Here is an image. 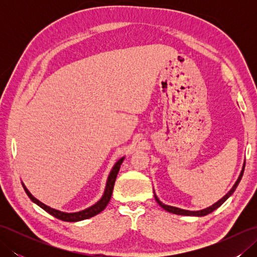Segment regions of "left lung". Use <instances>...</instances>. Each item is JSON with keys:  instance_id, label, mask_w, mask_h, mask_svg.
Returning <instances> with one entry per match:
<instances>
[{"instance_id": "left-lung-1", "label": "left lung", "mask_w": 257, "mask_h": 257, "mask_svg": "<svg viewBox=\"0 0 257 257\" xmlns=\"http://www.w3.org/2000/svg\"><path fill=\"white\" fill-rule=\"evenodd\" d=\"M244 168H245V161H244V163H243V168H242V170H241V173H239V176H238V178H237V180L235 181V183H234V185L233 187L231 188V190L228 191V192L223 196L222 199H220L219 201L217 202H215L214 204H212L211 206H209V207H206V209H203V210H199V211H189V210H183V209H180V207H176V206H171V205H167V204H165V203H162V202L158 199V196H157V194H156V192L154 191V193H155V199H156V201H157V203L159 204L163 210H166V211H168V212H170V213H173V214H178V215H189V216H204V215H207L209 214V213H211V212H213L214 210H216L217 207H220L223 203H224V202L230 198V196L233 194V192L234 191H235V189L237 188V185H238V183H239V181H241V179H242V177H243V173H244Z\"/></svg>"}]
</instances>
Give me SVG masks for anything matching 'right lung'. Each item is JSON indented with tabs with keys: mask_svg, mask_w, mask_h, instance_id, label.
<instances>
[{
	"mask_svg": "<svg viewBox=\"0 0 257 257\" xmlns=\"http://www.w3.org/2000/svg\"><path fill=\"white\" fill-rule=\"evenodd\" d=\"M123 160H124V157L120 158V159L113 165L111 171H110V173H109V176L107 178L105 191H103V194L100 198V200L97 201L94 205H91L89 207H87V209L78 211V212L68 213V212H63V211H59V210H56V209H53V207L44 204L40 200H37L35 196L30 192L29 189L25 187V184L23 182H22V185H23L26 194L29 195V198L32 200V202H34L35 204H37L38 206L42 207V209L46 211L47 213H50L51 215L55 216L56 219L65 221V222L83 221V220H86V219H89V217L95 216V215L98 214V213H100L101 211L105 210V207L107 206V204L109 203V201H110V199H111L114 181H116V178H117V174L119 172L120 166H121V163H122Z\"/></svg>",
	"mask_w": 257,
	"mask_h": 257,
	"instance_id": "1",
	"label": "right lung"
}]
</instances>
